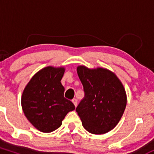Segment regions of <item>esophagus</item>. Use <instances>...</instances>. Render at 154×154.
<instances>
[{
    "instance_id": "1",
    "label": "esophagus",
    "mask_w": 154,
    "mask_h": 154,
    "mask_svg": "<svg viewBox=\"0 0 154 154\" xmlns=\"http://www.w3.org/2000/svg\"><path fill=\"white\" fill-rule=\"evenodd\" d=\"M72 103H74V105H75V106H77V100L76 99V98H74V99H72Z\"/></svg>"
}]
</instances>
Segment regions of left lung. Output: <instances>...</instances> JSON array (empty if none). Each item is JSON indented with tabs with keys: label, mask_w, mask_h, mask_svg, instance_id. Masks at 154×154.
I'll return each mask as SVG.
<instances>
[{
	"label": "left lung",
	"mask_w": 154,
	"mask_h": 154,
	"mask_svg": "<svg viewBox=\"0 0 154 154\" xmlns=\"http://www.w3.org/2000/svg\"><path fill=\"white\" fill-rule=\"evenodd\" d=\"M77 75L85 97L76 108L82 126L94 135L111 131L119 123L127 105L122 83L114 72L105 68L78 66Z\"/></svg>",
	"instance_id": "left-lung-1"
}]
</instances>
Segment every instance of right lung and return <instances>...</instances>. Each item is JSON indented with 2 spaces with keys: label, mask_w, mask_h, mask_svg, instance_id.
<instances>
[{
  "label": "right lung",
  "mask_w": 154,
  "mask_h": 154,
  "mask_svg": "<svg viewBox=\"0 0 154 154\" xmlns=\"http://www.w3.org/2000/svg\"><path fill=\"white\" fill-rule=\"evenodd\" d=\"M64 72L63 66L45 67L32 77L23 91L21 102L24 115L42 132L59 128L67 113L75 109L63 96L61 80Z\"/></svg>",
  "instance_id": "obj_1"
}]
</instances>
